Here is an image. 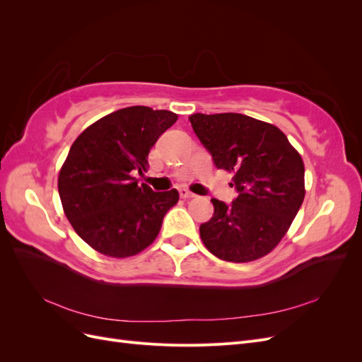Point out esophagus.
Masks as SVG:
<instances>
[{"label": "esophagus", "instance_id": "esophagus-1", "mask_svg": "<svg viewBox=\"0 0 362 362\" xmlns=\"http://www.w3.org/2000/svg\"><path fill=\"white\" fill-rule=\"evenodd\" d=\"M180 196L182 199H190V198H194V193H192L187 189H180Z\"/></svg>", "mask_w": 362, "mask_h": 362}]
</instances>
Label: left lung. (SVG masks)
I'll return each instance as SVG.
<instances>
[{"label":"left lung","mask_w":362,"mask_h":362,"mask_svg":"<svg viewBox=\"0 0 362 362\" xmlns=\"http://www.w3.org/2000/svg\"><path fill=\"white\" fill-rule=\"evenodd\" d=\"M217 169L233 172L238 196L211 199L214 214L201 225L205 247L223 261L267 255L286 235L305 198L303 161L275 125L240 113L189 117Z\"/></svg>","instance_id":"8db88e82"}]
</instances>
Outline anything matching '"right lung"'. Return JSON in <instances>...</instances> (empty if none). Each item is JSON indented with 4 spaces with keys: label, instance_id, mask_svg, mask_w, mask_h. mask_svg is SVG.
<instances>
[{
    "label": "right lung",
    "instance_id": "1",
    "mask_svg": "<svg viewBox=\"0 0 362 362\" xmlns=\"http://www.w3.org/2000/svg\"><path fill=\"white\" fill-rule=\"evenodd\" d=\"M177 119L168 110L127 107L96 120L74 141L59 175V194L75 233L95 250L125 258L158 235L180 194L154 192L134 173L146 172L151 148Z\"/></svg>",
    "mask_w": 362,
    "mask_h": 362
}]
</instances>
